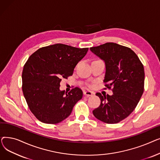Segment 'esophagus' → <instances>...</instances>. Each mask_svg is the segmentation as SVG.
Listing matches in <instances>:
<instances>
[{"instance_id":"34e87169","label":"esophagus","mask_w":160,"mask_h":160,"mask_svg":"<svg viewBox=\"0 0 160 160\" xmlns=\"http://www.w3.org/2000/svg\"><path fill=\"white\" fill-rule=\"evenodd\" d=\"M93 94H94V93H93V92H92V91H87V90H86V91H83V95H86V96H87V97L92 96V95H93Z\"/></svg>"}]
</instances>
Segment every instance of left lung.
<instances>
[{
    "label": "left lung",
    "mask_w": 160,
    "mask_h": 160,
    "mask_svg": "<svg viewBox=\"0 0 160 160\" xmlns=\"http://www.w3.org/2000/svg\"><path fill=\"white\" fill-rule=\"evenodd\" d=\"M90 50L105 62L104 82L113 92L112 95L96 93L100 104L93 113L105 123H117L134 110L143 93V65L132 50L115 43H106Z\"/></svg>",
    "instance_id": "1"
}]
</instances>
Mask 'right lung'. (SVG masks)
<instances>
[{"instance_id":"add662e5","label":"right lung","mask_w":160,"mask_h":160,"mask_svg":"<svg viewBox=\"0 0 160 160\" xmlns=\"http://www.w3.org/2000/svg\"><path fill=\"white\" fill-rule=\"evenodd\" d=\"M88 50L57 43L40 48L29 57L22 72V89L29 109L39 121L47 124L62 122L82 98L79 88L67 93L60 86L62 78L72 76Z\"/></svg>"}]
</instances>
